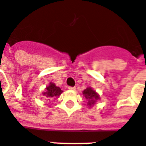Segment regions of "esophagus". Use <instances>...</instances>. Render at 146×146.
Instances as JSON below:
<instances>
[{"instance_id": "obj_1", "label": "esophagus", "mask_w": 146, "mask_h": 146, "mask_svg": "<svg viewBox=\"0 0 146 146\" xmlns=\"http://www.w3.org/2000/svg\"><path fill=\"white\" fill-rule=\"evenodd\" d=\"M75 87H72V86H69L68 87V89L69 90H75Z\"/></svg>"}]
</instances>
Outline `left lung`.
<instances>
[{"instance_id":"1","label":"left lung","mask_w":146,"mask_h":146,"mask_svg":"<svg viewBox=\"0 0 146 146\" xmlns=\"http://www.w3.org/2000/svg\"><path fill=\"white\" fill-rule=\"evenodd\" d=\"M83 96H85L86 100H88L87 105L89 107H92L95 104L96 101L100 99V96L97 92H96L95 90L91 88V87H88L83 91Z\"/></svg>"}]
</instances>
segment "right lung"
<instances>
[{"label":"right lung","mask_w":146,"mask_h":146,"mask_svg":"<svg viewBox=\"0 0 146 146\" xmlns=\"http://www.w3.org/2000/svg\"><path fill=\"white\" fill-rule=\"evenodd\" d=\"M62 92L63 91L60 89V87H57L55 84L50 82L45 89V91L43 92L42 95L50 99V98L60 96Z\"/></svg>","instance_id":"add662e5"}]
</instances>
